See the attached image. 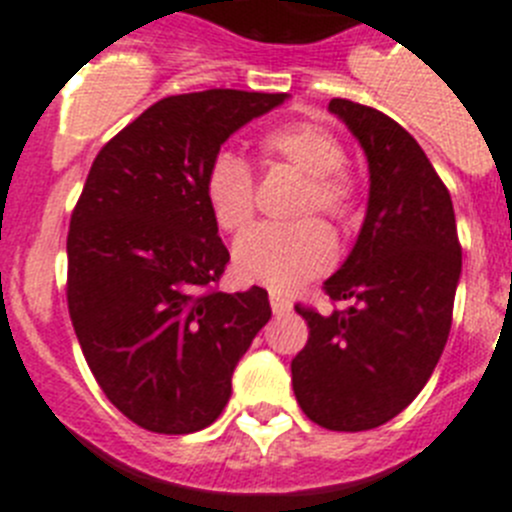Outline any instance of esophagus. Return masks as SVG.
I'll return each instance as SVG.
<instances>
[{
    "label": "esophagus",
    "mask_w": 512,
    "mask_h": 512,
    "mask_svg": "<svg viewBox=\"0 0 512 512\" xmlns=\"http://www.w3.org/2000/svg\"><path fill=\"white\" fill-rule=\"evenodd\" d=\"M270 306H273V314H278V317H281V314H288V311H291V301L286 299V296H281V293H270Z\"/></svg>",
    "instance_id": "esophagus-1"
}]
</instances>
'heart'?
Returning <instances> with one entry per match:
<instances>
[{"instance_id":"1","label":"heart","mask_w":512,"mask_h":512,"mask_svg":"<svg viewBox=\"0 0 512 512\" xmlns=\"http://www.w3.org/2000/svg\"><path fill=\"white\" fill-rule=\"evenodd\" d=\"M265 164H288L306 175L299 216L322 213L348 226L358 213V180L345 167V146L322 123L291 121L273 126L257 139ZM203 195L213 221L224 231H242L255 216V177L231 151H219L203 175ZM335 239L317 219L296 224H260L242 234L234 247L239 278L270 291H293L322 275L335 260Z\"/></svg>"}]
</instances>
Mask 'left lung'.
<instances>
[{
	"label": "left lung",
	"mask_w": 512,
	"mask_h": 512,
	"mask_svg": "<svg viewBox=\"0 0 512 512\" xmlns=\"http://www.w3.org/2000/svg\"><path fill=\"white\" fill-rule=\"evenodd\" d=\"M330 110L368 157L371 190L353 252L319 314L296 304L309 340L291 361L296 402L327 430L379 428L428 384L451 332L461 244L451 193L410 133L381 110L335 97Z\"/></svg>",
	"instance_id": "obj_1"
}]
</instances>
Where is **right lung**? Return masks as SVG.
<instances>
[{
    "label": "right lung",
    "instance_id": "1",
    "mask_svg": "<svg viewBox=\"0 0 512 512\" xmlns=\"http://www.w3.org/2000/svg\"><path fill=\"white\" fill-rule=\"evenodd\" d=\"M288 95H172L115 133L71 211L69 317L105 397L139 428H208L268 324V291H216L229 262L203 175L221 144Z\"/></svg>",
    "mask_w": 512,
    "mask_h": 512
}]
</instances>
